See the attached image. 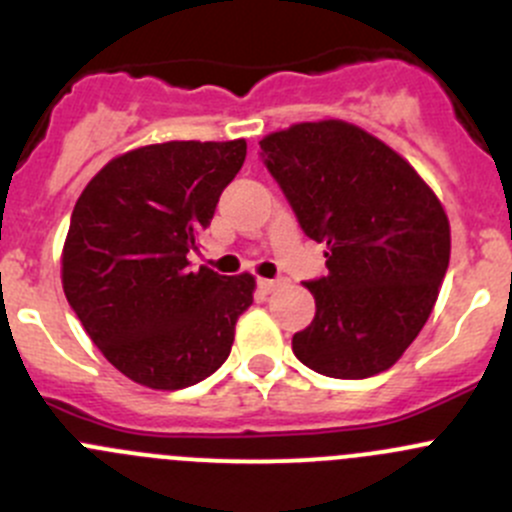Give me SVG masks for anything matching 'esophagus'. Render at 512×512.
I'll return each mask as SVG.
<instances>
[{
    "instance_id": "1",
    "label": "esophagus",
    "mask_w": 512,
    "mask_h": 512,
    "mask_svg": "<svg viewBox=\"0 0 512 512\" xmlns=\"http://www.w3.org/2000/svg\"><path fill=\"white\" fill-rule=\"evenodd\" d=\"M257 287H260L265 294H270L272 289L277 287V280H265V277H260V280H257Z\"/></svg>"
}]
</instances>
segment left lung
I'll return each instance as SVG.
<instances>
[{
  "label": "left lung",
  "mask_w": 512,
  "mask_h": 512,
  "mask_svg": "<svg viewBox=\"0 0 512 512\" xmlns=\"http://www.w3.org/2000/svg\"><path fill=\"white\" fill-rule=\"evenodd\" d=\"M260 148L304 235L327 245V275L304 282L317 312L292 337L294 356L332 379L386 371L418 337L446 277L441 203L399 153L352 123H297Z\"/></svg>",
  "instance_id": "1"
}]
</instances>
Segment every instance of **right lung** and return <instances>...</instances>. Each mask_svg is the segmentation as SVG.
I'll return each instance as SVG.
<instances>
[{
  "mask_svg": "<svg viewBox=\"0 0 512 512\" xmlns=\"http://www.w3.org/2000/svg\"><path fill=\"white\" fill-rule=\"evenodd\" d=\"M247 143L170 141L103 165L71 213L61 280L91 342L121 374L175 391L218 371L255 277H225L188 255Z\"/></svg>",
  "mask_w": 512,
  "mask_h": 512,
  "instance_id": "1",
  "label": "right lung"
}]
</instances>
